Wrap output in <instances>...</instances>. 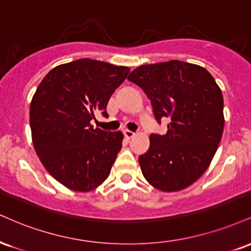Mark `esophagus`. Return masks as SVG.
<instances>
[{
    "mask_svg": "<svg viewBox=\"0 0 251 251\" xmlns=\"http://www.w3.org/2000/svg\"><path fill=\"white\" fill-rule=\"evenodd\" d=\"M134 132H132V131H128V129H125V131H124V135H125V138H127V139H131V138H133L134 137Z\"/></svg>",
    "mask_w": 251,
    "mask_h": 251,
    "instance_id": "1",
    "label": "esophagus"
}]
</instances>
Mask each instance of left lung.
I'll return each instance as SVG.
<instances>
[{
    "mask_svg": "<svg viewBox=\"0 0 251 251\" xmlns=\"http://www.w3.org/2000/svg\"><path fill=\"white\" fill-rule=\"evenodd\" d=\"M127 79L149 97L156 122L170 118L167 133H152L139 156L145 179L162 192H176L207 170L222 138L223 96L212 75L181 60L141 65Z\"/></svg>",
    "mask_w": 251,
    "mask_h": 251,
    "instance_id": "obj_1",
    "label": "left lung"
}]
</instances>
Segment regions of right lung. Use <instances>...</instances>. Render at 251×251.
<instances>
[{"label":"right lung","instance_id":"1","mask_svg":"<svg viewBox=\"0 0 251 251\" xmlns=\"http://www.w3.org/2000/svg\"><path fill=\"white\" fill-rule=\"evenodd\" d=\"M129 69L89 58L56 66L41 81L30 104L32 144L51 176L76 192L107 179L124 135L93 128L96 114L108 117L111 95Z\"/></svg>","mask_w":251,"mask_h":251}]
</instances>
